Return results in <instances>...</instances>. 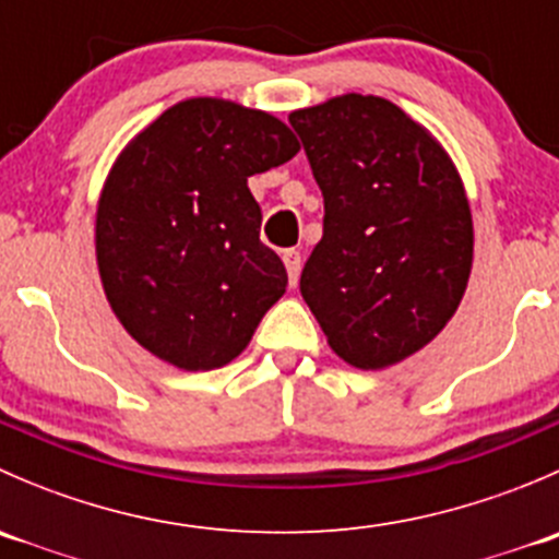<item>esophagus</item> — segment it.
<instances>
[{
  "instance_id": "1",
  "label": "esophagus",
  "mask_w": 559,
  "mask_h": 559,
  "mask_svg": "<svg viewBox=\"0 0 559 559\" xmlns=\"http://www.w3.org/2000/svg\"><path fill=\"white\" fill-rule=\"evenodd\" d=\"M281 259H284L286 273H289V284L295 286V284H297V278H300V264H302L300 251H295V248H286V251L281 253Z\"/></svg>"
}]
</instances>
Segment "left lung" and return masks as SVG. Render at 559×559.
Listing matches in <instances>:
<instances>
[{"mask_svg":"<svg viewBox=\"0 0 559 559\" xmlns=\"http://www.w3.org/2000/svg\"><path fill=\"white\" fill-rule=\"evenodd\" d=\"M289 123L324 197L302 300L343 362H403L449 324L471 278L473 218L452 156L373 94L302 107Z\"/></svg>","mask_w":559,"mask_h":559,"instance_id":"8db88e82","label":"left lung"}]
</instances>
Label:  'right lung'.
<instances>
[{
	"mask_svg": "<svg viewBox=\"0 0 559 559\" xmlns=\"http://www.w3.org/2000/svg\"><path fill=\"white\" fill-rule=\"evenodd\" d=\"M297 151L270 112L194 97L118 154L97 205V267L112 313L145 352L197 373L248 346L289 281L259 240L248 178Z\"/></svg>",
	"mask_w": 559,
	"mask_h": 559,
	"instance_id": "obj_1",
	"label": "right lung"
}]
</instances>
